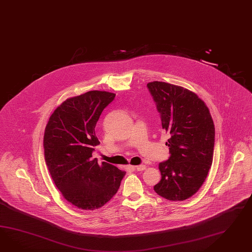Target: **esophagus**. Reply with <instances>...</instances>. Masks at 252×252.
Segmentation results:
<instances>
[{
  "label": "esophagus",
  "mask_w": 252,
  "mask_h": 252,
  "mask_svg": "<svg viewBox=\"0 0 252 252\" xmlns=\"http://www.w3.org/2000/svg\"><path fill=\"white\" fill-rule=\"evenodd\" d=\"M133 169L136 171H143L146 169V166L144 164H141V165H137V166H133Z\"/></svg>",
  "instance_id": "esophagus-1"
}]
</instances>
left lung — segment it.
Masks as SVG:
<instances>
[{"instance_id":"obj_1","label":"left lung","mask_w":252,"mask_h":252,"mask_svg":"<svg viewBox=\"0 0 252 252\" xmlns=\"http://www.w3.org/2000/svg\"><path fill=\"white\" fill-rule=\"evenodd\" d=\"M147 88L170 136V157L159 164L161 179L155 191L168 200H186L199 190L212 164V117L204 101L183 87L154 81Z\"/></svg>"}]
</instances>
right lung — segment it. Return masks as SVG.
Instances as JSON below:
<instances>
[{"instance_id": "add662e5", "label": "right lung", "mask_w": 252, "mask_h": 252, "mask_svg": "<svg viewBox=\"0 0 252 252\" xmlns=\"http://www.w3.org/2000/svg\"><path fill=\"white\" fill-rule=\"evenodd\" d=\"M114 93L92 91L65 100L53 112L44 135L45 163L55 185L75 207L99 208L116 194L126 172L97 158L95 127Z\"/></svg>"}]
</instances>
